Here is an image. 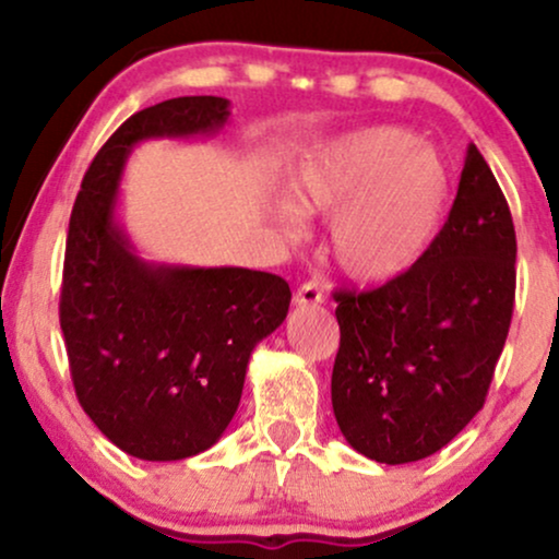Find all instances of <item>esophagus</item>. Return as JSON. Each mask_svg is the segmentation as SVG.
I'll return each mask as SVG.
<instances>
[{
    "label": "esophagus",
    "instance_id": "esophagus-1",
    "mask_svg": "<svg viewBox=\"0 0 559 559\" xmlns=\"http://www.w3.org/2000/svg\"><path fill=\"white\" fill-rule=\"evenodd\" d=\"M323 301V288H320L316 281H307V284H301L297 288V294H294V305L299 307H316Z\"/></svg>",
    "mask_w": 559,
    "mask_h": 559
}]
</instances>
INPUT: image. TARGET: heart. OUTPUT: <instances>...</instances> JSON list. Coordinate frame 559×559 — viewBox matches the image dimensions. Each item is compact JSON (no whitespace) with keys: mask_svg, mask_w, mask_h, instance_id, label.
I'll return each mask as SVG.
<instances>
[{"mask_svg":"<svg viewBox=\"0 0 559 559\" xmlns=\"http://www.w3.org/2000/svg\"><path fill=\"white\" fill-rule=\"evenodd\" d=\"M292 202L275 221L299 234L301 217H331L329 252L349 278L389 284L426 258L444 226L452 178L433 146L400 126H370L325 141L288 178Z\"/></svg>","mask_w":559,"mask_h":559,"instance_id":"heart-1","label":"heart"}]
</instances>
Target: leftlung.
I'll list each match as a JSON object with an SVG mask.
<instances>
[{
    "mask_svg": "<svg viewBox=\"0 0 559 559\" xmlns=\"http://www.w3.org/2000/svg\"><path fill=\"white\" fill-rule=\"evenodd\" d=\"M515 226L467 146L444 228L413 271L338 292L331 402L352 449L404 465L447 447L484 407L515 301Z\"/></svg>",
    "mask_w": 559,
    "mask_h": 559,
    "instance_id": "left-lung-1",
    "label": "left lung"
}]
</instances>
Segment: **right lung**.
<instances>
[{
    "label": "right lung",
    "mask_w": 559,
    "mask_h": 559,
    "mask_svg": "<svg viewBox=\"0 0 559 559\" xmlns=\"http://www.w3.org/2000/svg\"><path fill=\"white\" fill-rule=\"evenodd\" d=\"M228 105L178 96L131 115L96 152L70 215L60 329L75 396L115 447L150 463L194 457L221 439L252 349L292 301L273 273L141 260L115 215L133 146L213 136Z\"/></svg>",
    "instance_id": "right-lung-1"
}]
</instances>
